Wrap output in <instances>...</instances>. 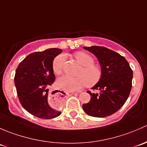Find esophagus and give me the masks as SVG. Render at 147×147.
Here are the masks:
<instances>
[{
    "instance_id": "obj_1",
    "label": "esophagus",
    "mask_w": 147,
    "mask_h": 147,
    "mask_svg": "<svg viewBox=\"0 0 147 147\" xmlns=\"http://www.w3.org/2000/svg\"><path fill=\"white\" fill-rule=\"evenodd\" d=\"M75 94V93H72V94ZM67 94H69V93H67ZM59 96H60V95L56 96V97H55V100H58V99L60 98V97H59Z\"/></svg>"
}]
</instances>
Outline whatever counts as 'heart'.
<instances>
[{
	"label": "heart",
	"mask_w": 147,
	"mask_h": 147,
	"mask_svg": "<svg viewBox=\"0 0 147 147\" xmlns=\"http://www.w3.org/2000/svg\"><path fill=\"white\" fill-rule=\"evenodd\" d=\"M75 57L80 65L83 66L82 69L78 78H72L64 75L57 81V86L59 89L66 92H74L80 90L84 85L92 87L100 81L102 75V69L94 65V60L90 54L83 51H78L75 53ZM66 59L64 54H60L54 59L53 63V70L56 75H60L63 71V67Z\"/></svg>",
	"instance_id": "b5f03b06"
}]
</instances>
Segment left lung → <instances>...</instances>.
Returning a JSON list of instances; mask_svg holds the SVG:
<instances>
[{"label":"left lung","mask_w":147,"mask_h":147,"mask_svg":"<svg viewBox=\"0 0 147 147\" xmlns=\"http://www.w3.org/2000/svg\"><path fill=\"white\" fill-rule=\"evenodd\" d=\"M97 57L102 71V78L92 90L100 93L87 92L90 102L83 104L86 114L94 117L113 115L124 105L131 89L133 72L125 58L119 53L102 46L83 47Z\"/></svg>","instance_id":"1"}]
</instances>
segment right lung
<instances>
[{"instance_id": "1", "label": "right lung", "mask_w": 147, "mask_h": 147, "mask_svg": "<svg viewBox=\"0 0 147 147\" xmlns=\"http://www.w3.org/2000/svg\"><path fill=\"white\" fill-rule=\"evenodd\" d=\"M62 52L60 49L50 48L31 53L16 70L14 82L19 101L26 111L37 117L49 119L61 115L49 105L47 97L48 87L55 79L53 60Z\"/></svg>"}]
</instances>
